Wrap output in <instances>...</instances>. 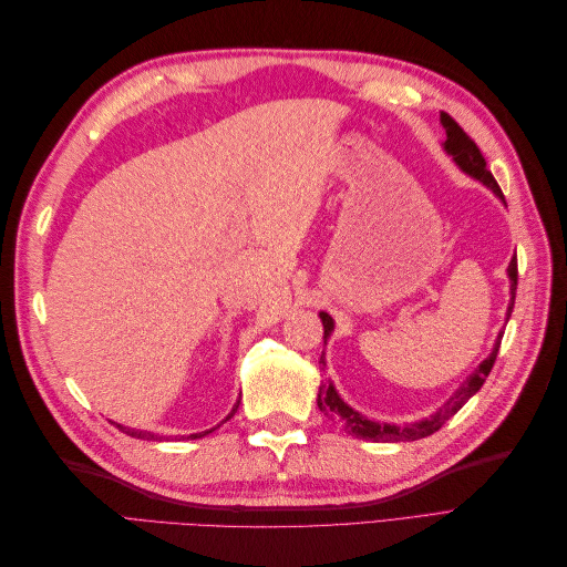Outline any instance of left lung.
Instances as JSON below:
<instances>
[{
    "label": "left lung",
    "mask_w": 567,
    "mask_h": 567,
    "mask_svg": "<svg viewBox=\"0 0 567 567\" xmlns=\"http://www.w3.org/2000/svg\"><path fill=\"white\" fill-rule=\"evenodd\" d=\"M440 123L444 127V132H447V140L442 142V148L447 156L458 165L461 173H466L468 177L477 179L483 186H487L489 192L499 198L504 205V194L499 184H496V179L492 177V173L487 169V163L483 158V153H480V148L475 146V142L471 140V136L463 132L458 127V123L454 117H450L447 113H440ZM508 281H511V302H508V310H506V321L513 312V300H516V286H518V262L516 257L508 262ZM319 319L323 323V342L331 338L336 323H333V317L326 315V312H319ZM499 346H502V333L496 336L494 340V348L489 352V357H485L483 362H480V367L468 375L466 381H463L456 392L452 394V398L444 402L435 414H431L427 419H421V421H414V423H385V421H373L369 416H364L362 411L352 409L346 400L340 398L336 385L329 381V383H321L319 385V394H317V404H319V411L326 416L336 421L342 431L359 437V440H371V442H411V440H421V437H427L433 435L435 431H440V427L447 423L456 411L466 404L473 394L483 388L485 379L489 375L492 367H494V359H496V352H499ZM319 364L326 367V357L321 354Z\"/></svg>",
    "instance_id": "8db88e82"
}]
</instances>
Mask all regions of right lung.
I'll list each match as a JSON object with an SVG mask.
<instances>
[{"label":"right lung","mask_w":567,"mask_h":567,"mask_svg":"<svg viewBox=\"0 0 567 567\" xmlns=\"http://www.w3.org/2000/svg\"><path fill=\"white\" fill-rule=\"evenodd\" d=\"M236 409H238V402L234 404V409H231V414H236ZM231 414L227 416V419H231ZM225 419V421H227ZM225 421H221V423H225ZM115 427H117V431H123L125 435H130V437H136V440H148V442H161V440H165V437H161V435H156V433H151V431H136V427H125L123 423H115V421H111ZM215 431V427H210V431H203V433H194V435H188V437H192V440H198V437H205V435H208V433H213ZM186 437V440H188Z\"/></svg>","instance_id":"obj_1"}]
</instances>
